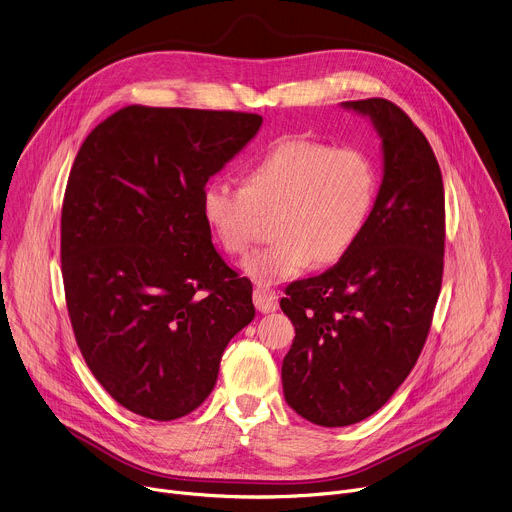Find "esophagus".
<instances>
[{
	"mask_svg": "<svg viewBox=\"0 0 512 512\" xmlns=\"http://www.w3.org/2000/svg\"><path fill=\"white\" fill-rule=\"evenodd\" d=\"M253 302H255V308L261 312V314H269V312H275L277 310V294L273 289L269 287H255L253 291Z\"/></svg>",
	"mask_w": 512,
	"mask_h": 512,
	"instance_id": "obj_1",
	"label": "esophagus"
}]
</instances>
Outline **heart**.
Returning a JSON list of instances; mask_svg holds the SVG:
<instances>
[{"mask_svg":"<svg viewBox=\"0 0 512 512\" xmlns=\"http://www.w3.org/2000/svg\"><path fill=\"white\" fill-rule=\"evenodd\" d=\"M379 174L356 145L283 139L245 172V186L225 178L204 184L200 208L216 241L231 255L247 253L257 212H271V245L245 261L263 285L300 275L314 261L342 259L362 237L375 208Z\"/></svg>","mask_w":512,"mask_h":512,"instance_id":"b5f03b06","label":"heart"}]
</instances>
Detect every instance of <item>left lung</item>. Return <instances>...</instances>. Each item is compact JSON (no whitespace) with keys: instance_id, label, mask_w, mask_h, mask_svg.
I'll list each match as a JSON object with an SVG mask.
<instances>
[{"instance_id":"1","label":"left lung","mask_w":512,"mask_h":512,"mask_svg":"<svg viewBox=\"0 0 512 512\" xmlns=\"http://www.w3.org/2000/svg\"><path fill=\"white\" fill-rule=\"evenodd\" d=\"M381 137L383 180L358 243L318 277L285 287L296 328L281 364L287 405L322 427L379 411L425 344L444 273V182L433 150L387 99L344 101Z\"/></svg>"}]
</instances>
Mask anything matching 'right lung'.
<instances>
[{"instance_id": "right-lung-1", "label": "right lung", "mask_w": 512, "mask_h": 512, "mask_svg": "<svg viewBox=\"0 0 512 512\" xmlns=\"http://www.w3.org/2000/svg\"><path fill=\"white\" fill-rule=\"evenodd\" d=\"M261 123L131 105L99 123L72 164L60 221L70 324L95 379L141 417L194 411L255 318L253 285L216 253L200 196Z\"/></svg>"}]
</instances>
